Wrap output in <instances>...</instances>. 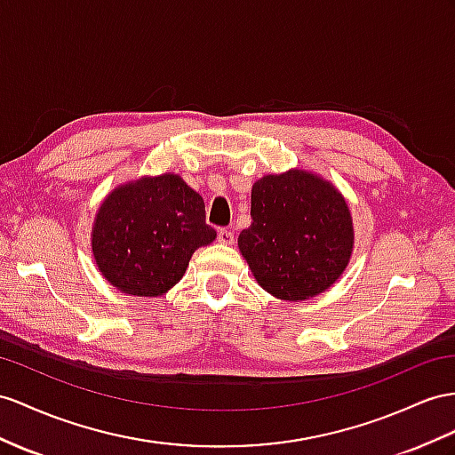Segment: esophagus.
I'll return each mask as SVG.
<instances>
[{
	"instance_id": "34e87169",
	"label": "esophagus",
	"mask_w": 455,
	"mask_h": 455,
	"mask_svg": "<svg viewBox=\"0 0 455 455\" xmlns=\"http://www.w3.org/2000/svg\"><path fill=\"white\" fill-rule=\"evenodd\" d=\"M219 242L227 243V246H232V243H235V232L228 230V228H220L219 230Z\"/></svg>"
}]
</instances>
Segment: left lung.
<instances>
[{
	"mask_svg": "<svg viewBox=\"0 0 455 455\" xmlns=\"http://www.w3.org/2000/svg\"><path fill=\"white\" fill-rule=\"evenodd\" d=\"M238 248L271 296L304 301L329 290L352 259L354 223L340 190L317 172L290 169L251 186V225Z\"/></svg>",
	"mask_w": 455,
	"mask_h": 455,
	"instance_id": "left-lung-1",
	"label": "left lung"
}]
</instances>
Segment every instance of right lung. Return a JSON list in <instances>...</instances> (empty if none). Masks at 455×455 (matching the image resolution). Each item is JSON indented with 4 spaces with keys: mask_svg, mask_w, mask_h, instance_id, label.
<instances>
[{
    "mask_svg": "<svg viewBox=\"0 0 455 455\" xmlns=\"http://www.w3.org/2000/svg\"><path fill=\"white\" fill-rule=\"evenodd\" d=\"M217 232L205 225V204L179 174L163 172L119 184L92 225L98 271L119 292L167 294L184 276L192 253Z\"/></svg>",
    "mask_w": 455,
    "mask_h": 455,
    "instance_id": "add662e5",
    "label": "right lung"
}]
</instances>
